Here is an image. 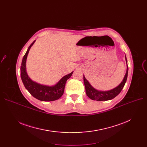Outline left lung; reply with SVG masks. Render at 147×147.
Wrapping results in <instances>:
<instances>
[{"instance_id":"1","label":"left lung","mask_w":147,"mask_h":147,"mask_svg":"<svg viewBox=\"0 0 147 147\" xmlns=\"http://www.w3.org/2000/svg\"><path fill=\"white\" fill-rule=\"evenodd\" d=\"M125 59L127 64V69L126 73L125 75L124 78H123L122 82L120 83L119 85L115 88L111 89L110 90L102 91V90H98L95 89L93 86H92L89 82L85 78V77L83 75V81L84 86H85L86 89V94L87 96L92 100H96L98 101H108L114 98L115 96H117L123 89L124 87L125 84L126 82L127 74H128V66H127V61L125 55Z\"/></svg>"}]
</instances>
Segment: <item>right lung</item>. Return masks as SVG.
Masks as SVG:
<instances>
[{"instance_id":"1","label":"right lung","mask_w":147,"mask_h":147,"mask_svg":"<svg viewBox=\"0 0 147 147\" xmlns=\"http://www.w3.org/2000/svg\"><path fill=\"white\" fill-rule=\"evenodd\" d=\"M35 41L30 45L22 60L20 69L22 82L26 89L35 98L42 101H55L63 96L66 82L71 78L73 71L64 76L57 84L52 86L43 85L33 81L29 78L26 71V61L29 51Z\"/></svg>"}]
</instances>
